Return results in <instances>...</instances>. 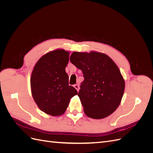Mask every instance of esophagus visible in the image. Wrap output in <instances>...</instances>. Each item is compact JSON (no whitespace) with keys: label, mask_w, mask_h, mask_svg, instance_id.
I'll use <instances>...</instances> for the list:
<instances>
[{"label":"esophagus","mask_w":153,"mask_h":153,"mask_svg":"<svg viewBox=\"0 0 153 153\" xmlns=\"http://www.w3.org/2000/svg\"><path fill=\"white\" fill-rule=\"evenodd\" d=\"M74 87L75 88L77 91H79V85H78V84H75V85H74Z\"/></svg>","instance_id":"esophagus-1"}]
</instances>
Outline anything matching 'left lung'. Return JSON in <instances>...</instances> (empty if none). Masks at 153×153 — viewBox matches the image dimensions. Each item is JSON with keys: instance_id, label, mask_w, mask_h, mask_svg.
<instances>
[{"instance_id": "1", "label": "left lung", "mask_w": 153, "mask_h": 153, "mask_svg": "<svg viewBox=\"0 0 153 153\" xmlns=\"http://www.w3.org/2000/svg\"><path fill=\"white\" fill-rule=\"evenodd\" d=\"M70 61L84 74L78 96L89 117L100 119L112 114L121 103L125 82L117 66L106 54L74 52Z\"/></svg>"}]
</instances>
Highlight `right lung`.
Returning <instances> with one entry per match:
<instances>
[{
    "mask_svg": "<svg viewBox=\"0 0 153 153\" xmlns=\"http://www.w3.org/2000/svg\"><path fill=\"white\" fill-rule=\"evenodd\" d=\"M69 52L58 49L48 52L37 62L32 72V95L41 110L52 116L63 114L70 99L78 94L69 85L65 68Z\"/></svg>",
    "mask_w": 153,
    "mask_h": 153,
    "instance_id": "right-lung-1",
    "label": "right lung"
}]
</instances>
